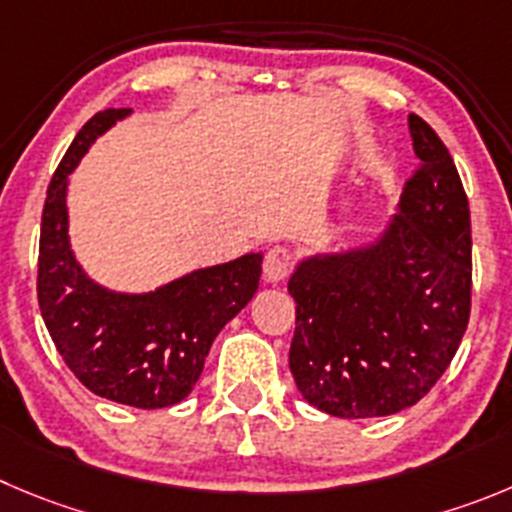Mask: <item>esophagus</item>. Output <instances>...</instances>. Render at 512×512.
<instances>
[{
    "label": "esophagus",
    "instance_id": "obj_1",
    "mask_svg": "<svg viewBox=\"0 0 512 512\" xmlns=\"http://www.w3.org/2000/svg\"><path fill=\"white\" fill-rule=\"evenodd\" d=\"M262 267H265L267 283H280V280L288 278L290 270H293V252L283 245L270 247L265 255V262H262Z\"/></svg>",
    "mask_w": 512,
    "mask_h": 512
}]
</instances>
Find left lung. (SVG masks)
Wrapping results in <instances>:
<instances>
[{"label":"left lung","mask_w":512,"mask_h":512,"mask_svg":"<svg viewBox=\"0 0 512 512\" xmlns=\"http://www.w3.org/2000/svg\"><path fill=\"white\" fill-rule=\"evenodd\" d=\"M419 169L379 240L295 267L290 371L341 419L414 407L447 371L470 321V204L450 151L409 116Z\"/></svg>","instance_id":"obj_1"}]
</instances>
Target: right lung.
<instances>
[{
    "mask_svg": "<svg viewBox=\"0 0 512 512\" xmlns=\"http://www.w3.org/2000/svg\"><path fill=\"white\" fill-rule=\"evenodd\" d=\"M131 108L100 111L78 131L47 186L37 300L62 361L93 394L136 409L189 396L217 333L257 293L262 255L202 267L154 293H116L83 272L70 250L68 176L88 148Z\"/></svg>",
    "mask_w": 512,
    "mask_h": 512,
    "instance_id": "add662e5",
    "label": "right lung"
}]
</instances>
